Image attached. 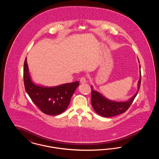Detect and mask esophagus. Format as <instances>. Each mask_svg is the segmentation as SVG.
<instances>
[{
    "label": "esophagus",
    "mask_w": 159,
    "mask_h": 159,
    "mask_svg": "<svg viewBox=\"0 0 159 159\" xmlns=\"http://www.w3.org/2000/svg\"><path fill=\"white\" fill-rule=\"evenodd\" d=\"M80 83H86V77H84V76L82 77L80 79Z\"/></svg>",
    "instance_id": "esophagus-1"
}]
</instances>
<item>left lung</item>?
Returning a JSON list of instances; mask_svg holds the SVG:
<instances>
[{"label": "left lung", "instance_id": "8db88e82", "mask_svg": "<svg viewBox=\"0 0 159 159\" xmlns=\"http://www.w3.org/2000/svg\"><path fill=\"white\" fill-rule=\"evenodd\" d=\"M141 73L140 67V78L138 84V91L132 98L125 102H115L110 101L104 97L97 91H94L92 86H91L92 89L91 103L95 111L99 115L105 117H111L125 113L133 102L138 94V92L139 90L141 81Z\"/></svg>", "mask_w": 159, "mask_h": 159}]
</instances>
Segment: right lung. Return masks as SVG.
I'll return each instance as SVG.
<instances>
[{
	"instance_id": "1",
	"label": "right lung",
	"mask_w": 159,
	"mask_h": 159,
	"mask_svg": "<svg viewBox=\"0 0 159 159\" xmlns=\"http://www.w3.org/2000/svg\"><path fill=\"white\" fill-rule=\"evenodd\" d=\"M24 83L25 91L40 110L48 115L56 116L64 112L79 85L78 81L55 87H43L32 82L25 58L24 64Z\"/></svg>"
}]
</instances>
